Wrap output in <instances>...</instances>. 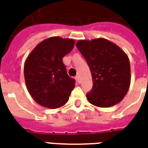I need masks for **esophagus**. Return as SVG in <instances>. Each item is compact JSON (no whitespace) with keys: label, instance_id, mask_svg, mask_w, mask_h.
<instances>
[{"label":"esophagus","instance_id":"34e87169","mask_svg":"<svg viewBox=\"0 0 148 148\" xmlns=\"http://www.w3.org/2000/svg\"><path fill=\"white\" fill-rule=\"evenodd\" d=\"M75 79H76V81H77V82H78V83H79V82H80V79H79V76H76V77H75Z\"/></svg>","mask_w":148,"mask_h":148}]
</instances>
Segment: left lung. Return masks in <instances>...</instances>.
Wrapping results in <instances>:
<instances>
[{
    "instance_id": "left-lung-1",
    "label": "left lung",
    "mask_w": 148,
    "mask_h": 148,
    "mask_svg": "<svg viewBox=\"0 0 148 148\" xmlns=\"http://www.w3.org/2000/svg\"><path fill=\"white\" fill-rule=\"evenodd\" d=\"M76 47L91 71L93 88L86 94L92 105L108 108L121 102L129 90L131 68L126 53L104 38L82 39Z\"/></svg>"
}]
</instances>
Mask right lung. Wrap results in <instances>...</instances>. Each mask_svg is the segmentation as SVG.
Here are the masks:
<instances>
[{
	"mask_svg": "<svg viewBox=\"0 0 148 148\" xmlns=\"http://www.w3.org/2000/svg\"><path fill=\"white\" fill-rule=\"evenodd\" d=\"M73 39L54 36L40 42L24 62V79L32 97L39 105L58 109L69 100L75 81L68 76L62 58L74 48Z\"/></svg>",
	"mask_w": 148,
	"mask_h": 148,
	"instance_id": "right-lung-1",
	"label": "right lung"
}]
</instances>
